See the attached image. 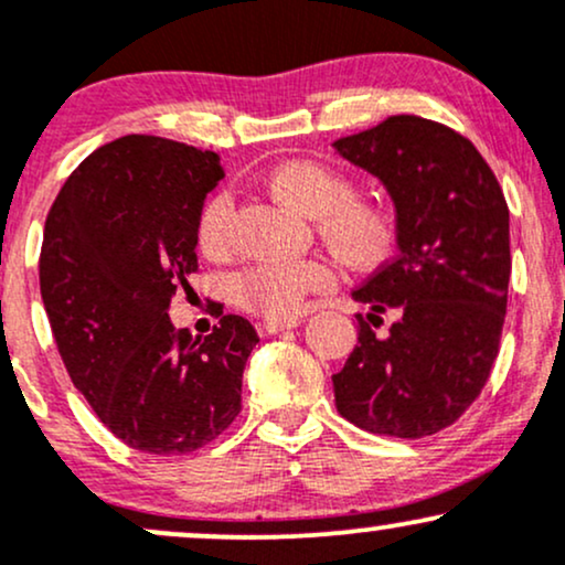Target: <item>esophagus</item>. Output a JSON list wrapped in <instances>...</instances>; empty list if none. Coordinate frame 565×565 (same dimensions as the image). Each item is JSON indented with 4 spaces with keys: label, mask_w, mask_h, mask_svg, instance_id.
<instances>
[{
    "label": "esophagus",
    "mask_w": 565,
    "mask_h": 565,
    "mask_svg": "<svg viewBox=\"0 0 565 565\" xmlns=\"http://www.w3.org/2000/svg\"><path fill=\"white\" fill-rule=\"evenodd\" d=\"M295 327H300V321L297 319H265L257 323V332H260L263 337H268V334L284 332V329H295Z\"/></svg>",
    "instance_id": "34e87169"
}]
</instances>
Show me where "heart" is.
I'll return each mask as SVG.
<instances>
[{"instance_id": "1", "label": "heart", "mask_w": 565, "mask_h": 565, "mask_svg": "<svg viewBox=\"0 0 565 565\" xmlns=\"http://www.w3.org/2000/svg\"><path fill=\"white\" fill-rule=\"evenodd\" d=\"M270 196L316 217L321 238L355 268L385 260L395 244V215L387 201L355 193L345 172L313 159H289L265 178ZM199 246L220 255L231 244V199L212 196L199 215ZM334 270L319 257L284 263H255L233 276V300L265 319H284L300 310L310 291L332 287Z\"/></svg>"}]
</instances>
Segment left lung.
I'll return each instance as SVG.
<instances>
[{
  "instance_id": "obj_1",
  "label": "left lung",
  "mask_w": 565,
  "mask_h": 565,
  "mask_svg": "<svg viewBox=\"0 0 565 565\" xmlns=\"http://www.w3.org/2000/svg\"><path fill=\"white\" fill-rule=\"evenodd\" d=\"M334 148L387 188L398 238V255L353 291L366 318L396 321L377 338L355 316L359 345L332 377L337 412L377 436H433L468 412L499 353L508 201L478 148L423 116H387Z\"/></svg>"
}]
</instances>
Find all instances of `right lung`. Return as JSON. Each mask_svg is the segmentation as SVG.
<instances>
[{"label": "right lung", "mask_w": 565, "mask_h": 565, "mask_svg": "<svg viewBox=\"0 0 565 565\" xmlns=\"http://www.w3.org/2000/svg\"><path fill=\"white\" fill-rule=\"evenodd\" d=\"M223 178L217 153L125 135L71 172L44 223L39 289L57 353L97 419L138 451L191 454L242 412L255 327L228 313L193 340L167 313L191 289L199 215Z\"/></svg>", "instance_id": "add662e5"}]
</instances>
